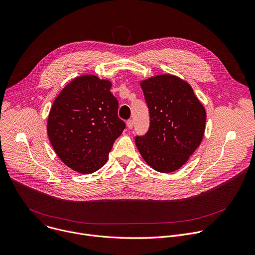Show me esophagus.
<instances>
[{
    "instance_id": "34e87169",
    "label": "esophagus",
    "mask_w": 255,
    "mask_h": 255,
    "mask_svg": "<svg viewBox=\"0 0 255 255\" xmlns=\"http://www.w3.org/2000/svg\"><path fill=\"white\" fill-rule=\"evenodd\" d=\"M133 123H134V122H133V120H131V119L127 121V127H128V129H132V128H133Z\"/></svg>"
}]
</instances>
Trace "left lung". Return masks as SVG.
Listing matches in <instances>:
<instances>
[{"label":"left lung","instance_id":"left-lung-1","mask_svg":"<svg viewBox=\"0 0 255 255\" xmlns=\"http://www.w3.org/2000/svg\"><path fill=\"white\" fill-rule=\"evenodd\" d=\"M150 126L135 143L145 162L162 173L186 163L204 135L206 112L190 85L173 75L141 82Z\"/></svg>","mask_w":255,"mask_h":255}]
</instances>
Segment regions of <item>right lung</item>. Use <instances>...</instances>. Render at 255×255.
<instances>
[{"instance_id": "add662e5", "label": "right lung", "mask_w": 255, "mask_h": 255, "mask_svg": "<svg viewBox=\"0 0 255 255\" xmlns=\"http://www.w3.org/2000/svg\"><path fill=\"white\" fill-rule=\"evenodd\" d=\"M112 84L94 75L74 79L51 108L47 131L60 159L73 170L89 174L106 162L115 140L126 128L118 117Z\"/></svg>"}]
</instances>
